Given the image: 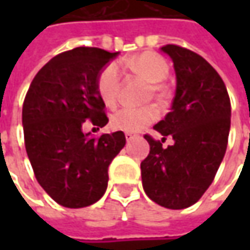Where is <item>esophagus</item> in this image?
I'll use <instances>...</instances> for the list:
<instances>
[{
  "label": "esophagus",
  "mask_w": 250,
  "mask_h": 250,
  "mask_svg": "<svg viewBox=\"0 0 250 250\" xmlns=\"http://www.w3.org/2000/svg\"><path fill=\"white\" fill-rule=\"evenodd\" d=\"M135 136H136V135H133V133H129V132H128V133H125V138H126V140H128V142H129V140H132V139H135Z\"/></svg>",
  "instance_id": "1"
}]
</instances>
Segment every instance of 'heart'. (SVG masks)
Returning <instances> with one entry per match:
<instances>
[{
    "instance_id": "1",
    "label": "heart",
    "mask_w": 250,
    "mask_h": 250,
    "mask_svg": "<svg viewBox=\"0 0 250 250\" xmlns=\"http://www.w3.org/2000/svg\"><path fill=\"white\" fill-rule=\"evenodd\" d=\"M125 66L129 68L135 75L150 83L149 97L151 94H154L159 99L163 97L164 87L161 82L168 76L169 66L160 54L153 51L142 53L138 57L128 60L125 62ZM121 87L122 76L120 66L115 62H110L103 66L96 78V89L101 100L105 103V105L112 107L118 101ZM157 115L159 112L151 105L142 108H121L110 117V125L112 129L132 133L146 128L153 121H156Z\"/></svg>"
}]
</instances>
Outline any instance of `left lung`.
I'll list each match as a JSON object with an SVG mask.
<instances>
[{
    "mask_svg": "<svg viewBox=\"0 0 250 250\" xmlns=\"http://www.w3.org/2000/svg\"><path fill=\"white\" fill-rule=\"evenodd\" d=\"M177 75L171 111L153 128L163 140L145 135L150 153L140 163L146 195L172 210L195 205L213 179L226 154L231 126V101L221 76L206 60L177 44L161 47ZM166 136L174 145L164 148Z\"/></svg>",
    "mask_w": 250,
    "mask_h": 250,
    "instance_id": "1",
    "label": "left lung"
}]
</instances>
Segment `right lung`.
<instances>
[{
  "label": "right lung",
  "instance_id": "add662e5",
  "mask_svg": "<svg viewBox=\"0 0 250 250\" xmlns=\"http://www.w3.org/2000/svg\"><path fill=\"white\" fill-rule=\"evenodd\" d=\"M117 54L96 47L58 54L37 72L26 93V153L37 182L63 207L81 208L100 200L108 184V166L125 146L122 130L99 139L83 133L87 122L97 129L108 122L96 78Z\"/></svg>",
  "mask_w": 250,
  "mask_h": 250
}]
</instances>
